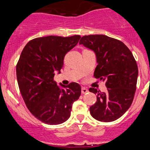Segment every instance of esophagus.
<instances>
[{
    "instance_id": "obj_1",
    "label": "esophagus",
    "mask_w": 150,
    "mask_h": 150,
    "mask_svg": "<svg viewBox=\"0 0 150 150\" xmlns=\"http://www.w3.org/2000/svg\"><path fill=\"white\" fill-rule=\"evenodd\" d=\"M81 92H82V94H86L88 93V90L85 88H82Z\"/></svg>"
}]
</instances>
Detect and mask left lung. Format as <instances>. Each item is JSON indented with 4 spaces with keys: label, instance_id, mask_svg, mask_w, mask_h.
Returning a JSON list of instances; mask_svg holds the SVG:
<instances>
[{
    "label": "left lung",
    "instance_id": "obj_1",
    "mask_svg": "<svg viewBox=\"0 0 150 150\" xmlns=\"http://www.w3.org/2000/svg\"><path fill=\"white\" fill-rule=\"evenodd\" d=\"M80 45L93 50L97 57L95 78L105 82L106 93L90 88L97 101L90 108L97 120L109 122L117 120L129 108L134 99L138 76L135 59L122 42L104 35L81 38Z\"/></svg>",
    "mask_w": 150,
    "mask_h": 150
}]
</instances>
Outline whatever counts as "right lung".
I'll list each match as a JSON object with an SVG mask.
<instances>
[{"label": "right lung", "mask_w": 150, "mask_h": 150, "mask_svg": "<svg viewBox=\"0 0 150 150\" xmlns=\"http://www.w3.org/2000/svg\"><path fill=\"white\" fill-rule=\"evenodd\" d=\"M80 35H50L29 41L16 65L20 91L29 111L42 122L59 125L70 117L72 103L81 95L78 83L60 84L54 80L60 72L67 52L78 44Z\"/></svg>", "instance_id": "right-lung-1"}]
</instances>
